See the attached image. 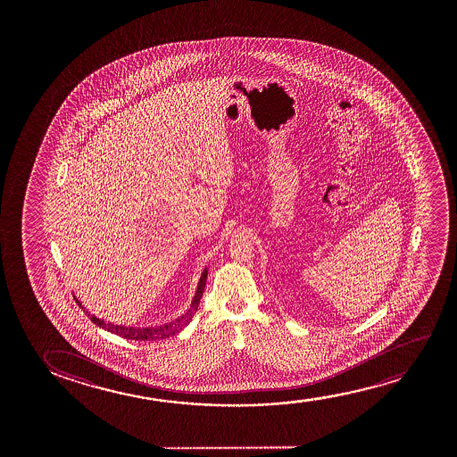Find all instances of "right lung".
<instances>
[{
    "label": "right lung",
    "instance_id": "1",
    "mask_svg": "<svg viewBox=\"0 0 457 457\" xmlns=\"http://www.w3.org/2000/svg\"><path fill=\"white\" fill-rule=\"evenodd\" d=\"M206 278H207V270L203 271V275H201L200 282H198V290H196V294H195L194 301H192V306L188 309L187 312L182 315L181 319L176 320V321H171L169 325L157 326V328H128V326H117L112 325V323H104L103 320L96 319L95 315H90L88 313V317L90 320L94 321L95 325L100 326L103 329H107V331L113 332V334H117L120 337L128 338V340H161V338H167L170 336H175L178 332L181 331L184 326H187L192 319H194L195 312L198 311V304H200L201 296H203V292H204V287H206ZM78 303V306L81 307L84 312L87 313V311L84 309V306H81V303L76 300Z\"/></svg>",
    "mask_w": 457,
    "mask_h": 457
}]
</instances>
